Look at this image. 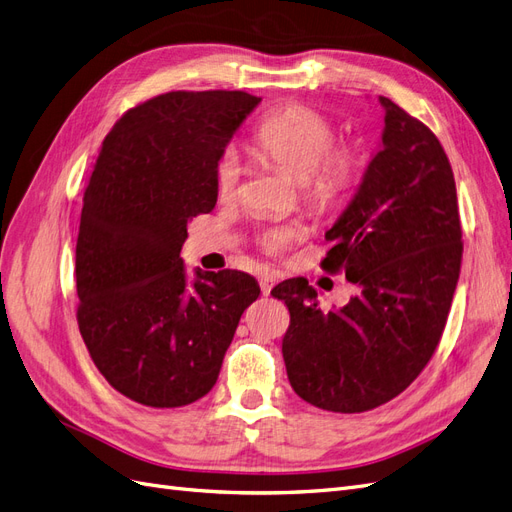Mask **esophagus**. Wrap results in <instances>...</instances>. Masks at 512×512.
Instances as JSON below:
<instances>
[{"label":"esophagus","instance_id":"1","mask_svg":"<svg viewBox=\"0 0 512 512\" xmlns=\"http://www.w3.org/2000/svg\"><path fill=\"white\" fill-rule=\"evenodd\" d=\"M258 282H260V290H262V294H269V292H271V288H273V286H275V282H277V275H275V271H265V273H260Z\"/></svg>","mask_w":512,"mask_h":512}]
</instances>
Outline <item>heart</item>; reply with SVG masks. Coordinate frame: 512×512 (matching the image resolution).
Returning a JSON list of instances; mask_svg holds the SVG:
<instances>
[{
  "label": "heart",
  "instance_id": "heart-1",
  "mask_svg": "<svg viewBox=\"0 0 512 512\" xmlns=\"http://www.w3.org/2000/svg\"><path fill=\"white\" fill-rule=\"evenodd\" d=\"M333 123L307 106H288L260 123L254 134V149L262 158L282 168L301 183L305 198L316 207H331L354 183L361 168L359 151L335 147ZM241 160L235 149H226L215 164V188L220 198L237 194ZM299 230L294 226L271 228L262 235L269 252L282 250Z\"/></svg>",
  "mask_w": 512,
  "mask_h": 512
}]
</instances>
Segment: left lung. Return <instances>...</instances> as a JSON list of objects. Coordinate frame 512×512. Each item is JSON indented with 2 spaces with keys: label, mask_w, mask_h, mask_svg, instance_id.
I'll list each match as a JSON object with an SVG mask.
<instances>
[{
  "label": "left lung",
  "mask_w": 512,
  "mask_h": 512,
  "mask_svg": "<svg viewBox=\"0 0 512 512\" xmlns=\"http://www.w3.org/2000/svg\"><path fill=\"white\" fill-rule=\"evenodd\" d=\"M384 130L348 207L327 230L322 267L346 273L350 303L322 312L307 280L271 294L290 312V386L329 412H365L406 391L436 350L461 267L457 190L427 126L380 96Z\"/></svg>",
  "instance_id": "1"
}]
</instances>
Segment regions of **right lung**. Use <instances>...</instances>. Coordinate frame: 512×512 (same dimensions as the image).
I'll return each instance as SVG.
<instances>
[{"label": "right lung", "mask_w": 512, "mask_h": 512, "mask_svg": "<svg viewBox=\"0 0 512 512\" xmlns=\"http://www.w3.org/2000/svg\"><path fill=\"white\" fill-rule=\"evenodd\" d=\"M260 98L170 91L106 134L76 241L79 329L115 391L179 408L218 380L241 314L260 286L243 271H185L188 224L218 203L215 164Z\"/></svg>", "instance_id": "obj_1"}]
</instances>
